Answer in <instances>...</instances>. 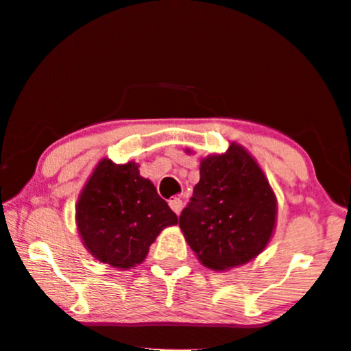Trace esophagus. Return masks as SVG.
<instances>
[{
  "mask_svg": "<svg viewBox=\"0 0 351 351\" xmlns=\"http://www.w3.org/2000/svg\"><path fill=\"white\" fill-rule=\"evenodd\" d=\"M170 208H171V210H173V213L178 215L181 213V209H182V202L180 198H173V199H170Z\"/></svg>",
  "mask_w": 351,
  "mask_h": 351,
  "instance_id": "1",
  "label": "esophagus"
}]
</instances>
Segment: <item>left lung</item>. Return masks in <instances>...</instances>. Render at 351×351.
<instances>
[{"instance_id": "8db88e82", "label": "left lung", "mask_w": 351, "mask_h": 351, "mask_svg": "<svg viewBox=\"0 0 351 351\" xmlns=\"http://www.w3.org/2000/svg\"><path fill=\"white\" fill-rule=\"evenodd\" d=\"M276 198L256 160L231 143L202 160L180 228L202 263L226 270L258 256L274 234Z\"/></svg>"}]
</instances>
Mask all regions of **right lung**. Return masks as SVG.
I'll return each instance as SVG.
<instances>
[{"label":"right lung","mask_w":351,"mask_h":351,"mask_svg":"<svg viewBox=\"0 0 351 351\" xmlns=\"http://www.w3.org/2000/svg\"><path fill=\"white\" fill-rule=\"evenodd\" d=\"M176 223V214L134 162L117 165L103 159L76 204L86 248L101 263L123 270L141 264L159 232Z\"/></svg>","instance_id":"1"}]
</instances>
